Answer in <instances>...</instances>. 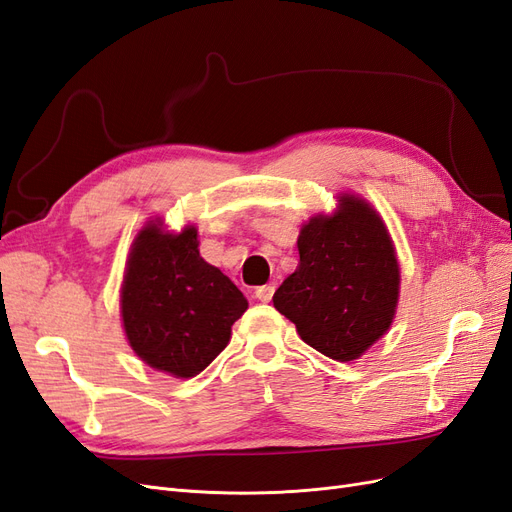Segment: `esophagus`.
<instances>
[{"label": "esophagus", "mask_w": 512, "mask_h": 512, "mask_svg": "<svg viewBox=\"0 0 512 512\" xmlns=\"http://www.w3.org/2000/svg\"><path fill=\"white\" fill-rule=\"evenodd\" d=\"M272 295H274V287L272 285H263V287L255 289V298L259 302H263V304H268L272 300Z\"/></svg>", "instance_id": "esophagus-1"}]
</instances>
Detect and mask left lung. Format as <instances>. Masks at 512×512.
I'll use <instances>...</instances> for the list:
<instances>
[{
  "instance_id": "obj_1",
  "label": "left lung",
  "mask_w": 512,
  "mask_h": 512,
  "mask_svg": "<svg viewBox=\"0 0 512 512\" xmlns=\"http://www.w3.org/2000/svg\"><path fill=\"white\" fill-rule=\"evenodd\" d=\"M300 263L274 293V308L329 359L353 361L387 334L400 298V266L378 212L340 193L298 238Z\"/></svg>"
}]
</instances>
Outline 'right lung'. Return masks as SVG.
<instances>
[{
	"mask_svg": "<svg viewBox=\"0 0 512 512\" xmlns=\"http://www.w3.org/2000/svg\"><path fill=\"white\" fill-rule=\"evenodd\" d=\"M151 221L131 244L121 287L125 336L151 368L176 378L200 374L232 338L249 302L197 249V229L163 232Z\"/></svg>",
	"mask_w": 512,
	"mask_h": 512,
	"instance_id": "right-lung-1",
	"label": "right lung"
}]
</instances>
